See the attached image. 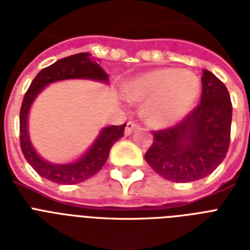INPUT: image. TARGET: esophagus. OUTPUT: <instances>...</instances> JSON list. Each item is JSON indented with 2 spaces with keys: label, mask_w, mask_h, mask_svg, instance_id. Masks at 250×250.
Segmentation results:
<instances>
[{
  "label": "esophagus",
  "mask_w": 250,
  "mask_h": 250,
  "mask_svg": "<svg viewBox=\"0 0 250 250\" xmlns=\"http://www.w3.org/2000/svg\"><path fill=\"white\" fill-rule=\"evenodd\" d=\"M139 128H140V125H139V123H136V122H133V121H129L128 123H127V125H125V135H131L135 129H139Z\"/></svg>",
  "instance_id": "1"
}]
</instances>
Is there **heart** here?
<instances>
[{"instance_id":"obj_1","label":"heart","mask_w":250,"mask_h":250,"mask_svg":"<svg viewBox=\"0 0 250 250\" xmlns=\"http://www.w3.org/2000/svg\"><path fill=\"white\" fill-rule=\"evenodd\" d=\"M200 89V79L192 72L158 68L131 80L125 86V96L132 101L145 102V117L153 125H167L189 113Z\"/></svg>"}]
</instances>
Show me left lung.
Instances as JSON below:
<instances>
[{"mask_svg": "<svg viewBox=\"0 0 250 250\" xmlns=\"http://www.w3.org/2000/svg\"><path fill=\"white\" fill-rule=\"evenodd\" d=\"M201 101L172 127L153 131L145 161L162 178L188 183L211 174L229 152L232 104L217 76L202 72Z\"/></svg>", "mask_w": 250, "mask_h": 250, "instance_id": "8db88e82", "label": "left lung"}]
</instances>
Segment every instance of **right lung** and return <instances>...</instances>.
I'll use <instances>...</instances> for the list:
<instances>
[{"mask_svg": "<svg viewBox=\"0 0 250 250\" xmlns=\"http://www.w3.org/2000/svg\"><path fill=\"white\" fill-rule=\"evenodd\" d=\"M66 79H90L109 82V76L101 66L90 57L89 53H78L57 61L56 63L42 68L25 92L21 107V148L23 156L33 170L42 178L58 184H76L92 178L101 170L109 157L110 149L125 135V123L122 125H110L100 132L89 150L80 160L71 164L56 165L42 160L33 149L28 137L27 118L33 100L48 84Z\"/></svg>", "mask_w": 250, "mask_h": 250, "instance_id": "add662e5", "label": "right lung"}]
</instances>
